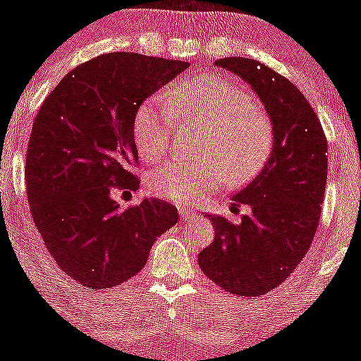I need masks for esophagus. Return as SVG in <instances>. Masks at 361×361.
<instances>
[{
	"mask_svg": "<svg viewBox=\"0 0 361 361\" xmlns=\"http://www.w3.org/2000/svg\"><path fill=\"white\" fill-rule=\"evenodd\" d=\"M197 212L195 211H188V209H181L180 211V218H181V221L183 223H190V221H193V219L197 218Z\"/></svg>",
	"mask_w": 361,
	"mask_h": 361,
	"instance_id": "34e87169",
	"label": "esophagus"
}]
</instances>
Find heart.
I'll return each instance as SVG.
<instances>
[{
	"label": "heart",
	"mask_w": 361,
	"mask_h": 361,
	"mask_svg": "<svg viewBox=\"0 0 361 361\" xmlns=\"http://www.w3.org/2000/svg\"><path fill=\"white\" fill-rule=\"evenodd\" d=\"M171 109L161 102H145L135 114V143L140 157L157 161L171 143L174 119L202 124L197 155L204 161L169 162L149 176L152 193L174 204H199L226 181L242 185L252 180L273 145L268 116L237 82L223 78L185 81L166 91Z\"/></svg>",
	"instance_id": "obj_1"
}]
</instances>
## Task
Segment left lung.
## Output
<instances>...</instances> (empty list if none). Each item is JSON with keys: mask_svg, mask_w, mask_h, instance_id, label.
Returning a JSON list of instances; mask_svg holds the SVG:
<instances>
[{"mask_svg": "<svg viewBox=\"0 0 361 361\" xmlns=\"http://www.w3.org/2000/svg\"><path fill=\"white\" fill-rule=\"evenodd\" d=\"M216 67L237 74L257 94L273 145L257 176L231 197L233 206H249V214L238 225L211 216L216 235L199 254V267L231 294L257 298L279 287L308 252L327 183V140L305 94L287 78L242 56L218 60Z\"/></svg>", "mask_w": 361, "mask_h": 361, "instance_id": "left-lung-1", "label": "left lung"}]
</instances>
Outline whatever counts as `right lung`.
<instances>
[{"mask_svg":"<svg viewBox=\"0 0 361 361\" xmlns=\"http://www.w3.org/2000/svg\"><path fill=\"white\" fill-rule=\"evenodd\" d=\"M190 66L138 53L100 55L72 69L41 105L30 131V214L60 268L91 289H111L145 267L178 211L157 199L123 209L114 187L136 190L135 114Z\"/></svg>","mask_w":361,"mask_h":361,"instance_id":"right-lung-1","label":"right lung"}]
</instances>
